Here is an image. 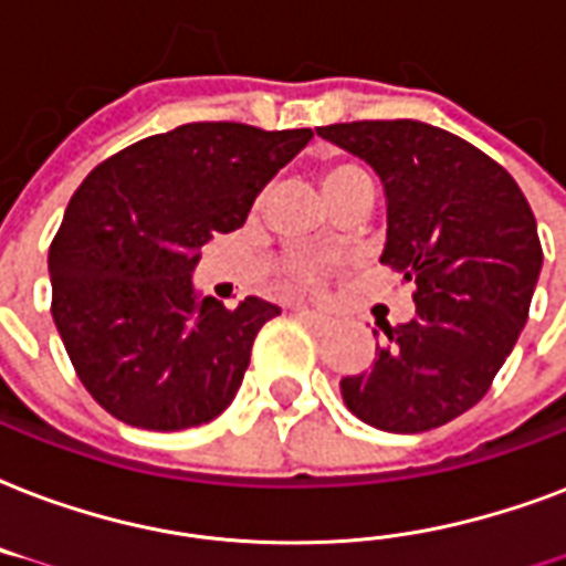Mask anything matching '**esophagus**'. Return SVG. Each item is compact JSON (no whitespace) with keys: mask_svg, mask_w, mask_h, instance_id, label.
Masks as SVG:
<instances>
[{"mask_svg":"<svg viewBox=\"0 0 566 566\" xmlns=\"http://www.w3.org/2000/svg\"><path fill=\"white\" fill-rule=\"evenodd\" d=\"M297 318L315 333H327L333 327V318L324 313H315V310H306V306H297Z\"/></svg>","mask_w":566,"mask_h":566,"instance_id":"esophagus-1","label":"esophagus"}]
</instances>
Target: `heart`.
Listing matches in <instances>:
<instances>
[{"mask_svg": "<svg viewBox=\"0 0 566 566\" xmlns=\"http://www.w3.org/2000/svg\"><path fill=\"white\" fill-rule=\"evenodd\" d=\"M354 177H363V170L357 168V165H352V161H336V165H327V168L322 170V191L324 197L333 195L336 188L343 186V182H348V179ZM322 265L315 260H295L292 265H289V274L297 280V283H306V286H313V283H318L322 280Z\"/></svg>", "mask_w": 566, "mask_h": 566, "instance_id": "b5f03b06", "label": "heart"}]
</instances>
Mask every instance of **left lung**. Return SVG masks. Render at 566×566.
I'll return each mask as SVG.
<instances>
[{
  "label": "left lung",
  "instance_id": "obj_1",
  "mask_svg": "<svg viewBox=\"0 0 566 566\" xmlns=\"http://www.w3.org/2000/svg\"><path fill=\"white\" fill-rule=\"evenodd\" d=\"M378 174L387 197L380 262L416 283V315L384 324L369 371L343 378L371 428L419 433L479 405L528 318L543 251L514 177L479 147L422 120L318 126Z\"/></svg>",
  "mask_w": 566,
  "mask_h": 566
}]
</instances>
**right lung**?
I'll list each match as a JSON object with an SVG mask.
<instances>
[{"label": "right lung", "instance_id": "right-lung-1", "mask_svg": "<svg viewBox=\"0 0 566 566\" xmlns=\"http://www.w3.org/2000/svg\"><path fill=\"white\" fill-rule=\"evenodd\" d=\"M310 138L186 124L87 174L50 248V280L61 343L96 405L147 431H182L227 410L280 306L244 297L227 310L200 295L197 251L239 230Z\"/></svg>", "mask_w": 566, "mask_h": 566}]
</instances>
